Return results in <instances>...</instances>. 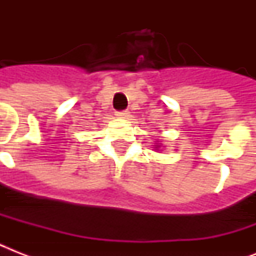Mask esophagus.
<instances>
[{"label": "esophagus", "mask_w": 256, "mask_h": 256, "mask_svg": "<svg viewBox=\"0 0 256 256\" xmlns=\"http://www.w3.org/2000/svg\"><path fill=\"white\" fill-rule=\"evenodd\" d=\"M116 118H120V120H128L130 116V112H116Z\"/></svg>", "instance_id": "34e87169"}]
</instances>
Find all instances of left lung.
<instances>
[{
    "mask_svg": "<svg viewBox=\"0 0 256 256\" xmlns=\"http://www.w3.org/2000/svg\"><path fill=\"white\" fill-rule=\"evenodd\" d=\"M160 144H158V142L154 144V150H156V152H160Z\"/></svg>",
    "mask_w": 256,
    "mask_h": 256,
    "instance_id": "1",
    "label": "left lung"
}]
</instances>
